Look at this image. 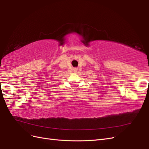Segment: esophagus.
<instances>
[{
    "label": "esophagus",
    "mask_w": 149,
    "mask_h": 149,
    "mask_svg": "<svg viewBox=\"0 0 149 149\" xmlns=\"http://www.w3.org/2000/svg\"><path fill=\"white\" fill-rule=\"evenodd\" d=\"M74 71H75V72H76V71H78V69H77V68H74Z\"/></svg>",
    "instance_id": "obj_1"
}]
</instances>
